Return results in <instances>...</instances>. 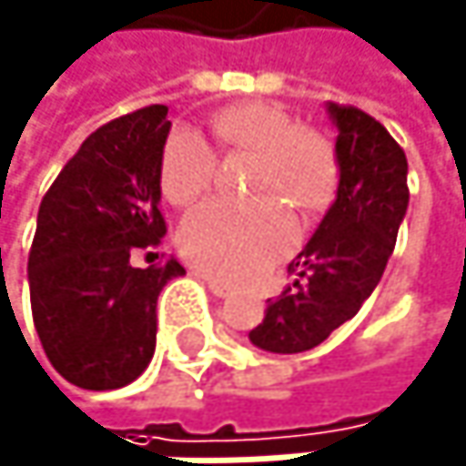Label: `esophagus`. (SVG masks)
Segmentation results:
<instances>
[{
    "mask_svg": "<svg viewBox=\"0 0 466 466\" xmlns=\"http://www.w3.org/2000/svg\"><path fill=\"white\" fill-rule=\"evenodd\" d=\"M204 281H207V287H209L218 298H226V295H228V287H226L223 281H218V279H212V276H204Z\"/></svg>",
    "mask_w": 466,
    "mask_h": 466,
    "instance_id": "1",
    "label": "esophagus"
}]
</instances>
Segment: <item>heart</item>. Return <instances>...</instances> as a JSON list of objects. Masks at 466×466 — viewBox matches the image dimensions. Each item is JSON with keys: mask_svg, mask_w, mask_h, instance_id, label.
<instances>
[{"mask_svg": "<svg viewBox=\"0 0 466 466\" xmlns=\"http://www.w3.org/2000/svg\"><path fill=\"white\" fill-rule=\"evenodd\" d=\"M212 135L226 151L254 157L251 193L265 196L235 207L207 201L193 209L177 235L182 257L220 281H248L268 270L295 243V220L283 204L301 212L323 209L337 190L339 162L331 140L268 102L226 107L212 118ZM215 177V154L193 129H174L159 159V185L171 204L201 198Z\"/></svg>", "mask_w": 466, "mask_h": 466, "instance_id": "obj_1", "label": "heart"}]
</instances>
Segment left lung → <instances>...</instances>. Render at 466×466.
<instances>
[{
	"label": "left lung",
	"mask_w": 466,
	"mask_h": 466,
	"mask_svg": "<svg viewBox=\"0 0 466 466\" xmlns=\"http://www.w3.org/2000/svg\"><path fill=\"white\" fill-rule=\"evenodd\" d=\"M337 127V198L307 248L289 262L295 281L268 301L248 339L270 353H304L348 323L384 276L409 207V162L368 113L329 102Z\"/></svg>",
	"instance_id": "8db88e82"
}]
</instances>
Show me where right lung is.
<instances>
[{
	"label": "right lung",
	"instance_id": "obj_1",
	"mask_svg": "<svg viewBox=\"0 0 466 466\" xmlns=\"http://www.w3.org/2000/svg\"><path fill=\"white\" fill-rule=\"evenodd\" d=\"M168 107L98 127L63 165L38 209L29 251L32 320L52 368L74 387L132 384L154 356L157 298L185 268L171 257L135 268L165 238L159 159Z\"/></svg>",
	"mask_w": 466,
	"mask_h": 466
}]
</instances>
